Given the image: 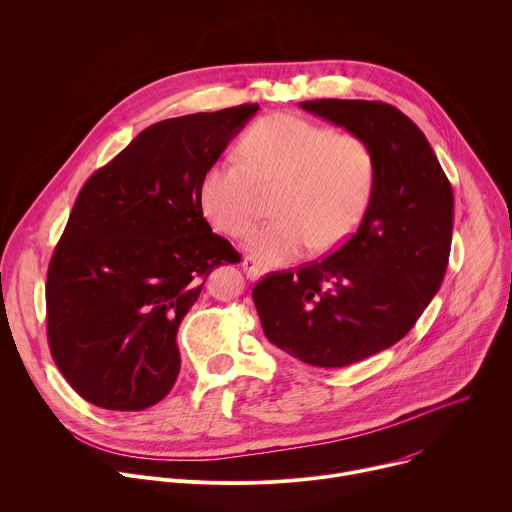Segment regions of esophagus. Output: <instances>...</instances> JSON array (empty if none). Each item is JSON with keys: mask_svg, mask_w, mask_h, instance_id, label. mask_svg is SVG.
<instances>
[{"mask_svg": "<svg viewBox=\"0 0 512 512\" xmlns=\"http://www.w3.org/2000/svg\"><path fill=\"white\" fill-rule=\"evenodd\" d=\"M242 268H244V272H246V276L250 278V280H256V278H260L262 274H264V270H262V266L256 262V258H252V256H246L244 260H242Z\"/></svg>", "mask_w": 512, "mask_h": 512, "instance_id": "34e87169", "label": "esophagus"}]
</instances>
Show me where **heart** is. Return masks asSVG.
<instances>
[{
    "instance_id": "heart-1",
    "label": "heart",
    "mask_w": 512,
    "mask_h": 512,
    "mask_svg": "<svg viewBox=\"0 0 512 512\" xmlns=\"http://www.w3.org/2000/svg\"><path fill=\"white\" fill-rule=\"evenodd\" d=\"M240 155L203 173L199 208L218 232L244 238L256 224L262 191L280 189L278 220L248 240L260 264H290L313 246L337 250L361 226L377 183V159L363 137L280 113L244 133Z\"/></svg>"
}]
</instances>
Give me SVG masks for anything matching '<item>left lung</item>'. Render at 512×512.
Returning <instances> with one entry per match:
<instances>
[{
	"label": "left lung",
	"mask_w": 512,
	"mask_h": 512,
	"mask_svg": "<svg viewBox=\"0 0 512 512\" xmlns=\"http://www.w3.org/2000/svg\"><path fill=\"white\" fill-rule=\"evenodd\" d=\"M363 137L377 183L357 232L333 254L262 278L252 298L264 335L317 367H345L403 339L442 286L454 220L452 185L428 139L379 100L300 102Z\"/></svg>",
	"instance_id": "1"
}]
</instances>
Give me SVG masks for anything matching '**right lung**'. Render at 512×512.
Masks as SVG:
<instances>
[{"mask_svg":"<svg viewBox=\"0 0 512 512\" xmlns=\"http://www.w3.org/2000/svg\"><path fill=\"white\" fill-rule=\"evenodd\" d=\"M258 111L155 123L80 189L46 278L50 353L102 410L139 412L173 387L177 329L208 274L240 262L199 208V183Z\"/></svg>","mask_w":512,"mask_h":512,"instance_id":"right-lung-1","label":"right lung"}]
</instances>
